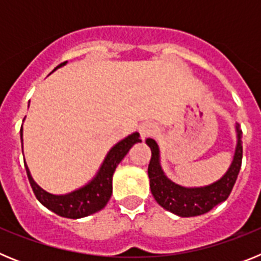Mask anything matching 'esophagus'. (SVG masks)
Here are the masks:
<instances>
[{
	"instance_id": "34e87169",
	"label": "esophagus",
	"mask_w": 261,
	"mask_h": 261,
	"mask_svg": "<svg viewBox=\"0 0 261 261\" xmlns=\"http://www.w3.org/2000/svg\"><path fill=\"white\" fill-rule=\"evenodd\" d=\"M156 132V125L153 123H144L140 125V133H141V137L142 140L145 138L150 137V136L155 135Z\"/></svg>"
}]
</instances>
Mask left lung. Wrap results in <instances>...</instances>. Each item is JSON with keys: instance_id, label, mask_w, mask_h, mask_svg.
Here are the masks:
<instances>
[{"instance_id": "obj_1", "label": "left lung", "mask_w": 261, "mask_h": 261, "mask_svg": "<svg viewBox=\"0 0 261 261\" xmlns=\"http://www.w3.org/2000/svg\"><path fill=\"white\" fill-rule=\"evenodd\" d=\"M237 145L234 156L227 171L214 183L202 187H184L176 184L163 171L161 166L159 146L153 138H147L146 145L150 147L151 159L147 168L150 179L151 195L163 209L179 217H195L208 213L229 197L234 187L242 166V130L239 124L235 123Z\"/></svg>"}]
</instances>
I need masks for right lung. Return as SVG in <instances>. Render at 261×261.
Wrapping results in <instances>:
<instances>
[{"label":"right lung","mask_w":261,"mask_h":261,"mask_svg":"<svg viewBox=\"0 0 261 261\" xmlns=\"http://www.w3.org/2000/svg\"><path fill=\"white\" fill-rule=\"evenodd\" d=\"M66 62L60 64L59 66L53 69V71L64 66ZM20 141H22L23 147V126L20 129ZM137 142H141L138 132H135L123 138L121 141L111 147L106 158L103 159L98 172L91 180H89L85 186L80 187L77 190L64 193V195H55V193L43 190L32 179L29 166L24 163L27 176H29L30 184H31V188L35 193L36 199L40 201L41 205H44L45 208L49 209L53 213H56L57 216L71 218V220L84 218V217L91 216L96 212L102 211L107 205V202L110 201L111 195H112V176H114L117 165L128 154L130 147Z\"/></svg>","instance_id":"1"}]
</instances>
